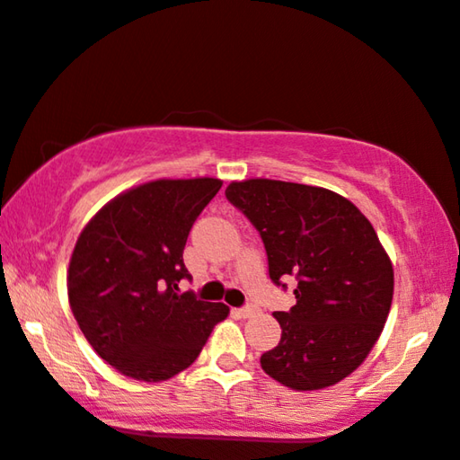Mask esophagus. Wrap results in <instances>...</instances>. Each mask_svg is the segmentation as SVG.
Masks as SVG:
<instances>
[{
	"label": "esophagus",
	"instance_id": "34e87169",
	"mask_svg": "<svg viewBox=\"0 0 460 460\" xmlns=\"http://www.w3.org/2000/svg\"><path fill=\"white\" fill-rule=\"evenodd\" d=\"M234 311H236L241 317H251V315H255V313H257V307H255V305H246V307L234 309Z\"/></svg>",
	"mask_w": 460,
	"mask_h": 460
}]
</instances>
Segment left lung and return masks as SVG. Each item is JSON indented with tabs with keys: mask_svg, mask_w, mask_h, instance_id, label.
<instances>
[{
	"mask_svg": "<svg viewBox=\"0 0 460 460\" xmlns=\"http://www.w3.org/2000/svg\"><path fill=\"white\" fill-rule=\"evenodd\" d=\"M226 197L261 234L270 278L298 282L295 307L274 313L282 338L261 355L265 374L301 392L350 376L382 334L394 295L374 226L322 186L251 178L230 182Z\"/></svg>",
	"mask_w": 460,
	"mask_h": 460,
	"instance_id": "obj_1",
	"label": "left lung"
}]
</instances>
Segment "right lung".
<instances>
[{"mask_svg": "<svg viewBox=\"0 0 460 460\" xmlns=\"http://www.w3.org/2000/svg\"><path fill=\"white\" fill-rule=\"evenodd\" d=\"M219 178H162L119 192L84 226L68 265L78 328L126 377L165 382L195 363L224 303L178 295L182 251Z\"/></svg>", "mask_w": 460, "mask_h": 460, "instance_id": "right-lung-1", "label": "right lung"}]
</instances>
